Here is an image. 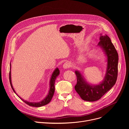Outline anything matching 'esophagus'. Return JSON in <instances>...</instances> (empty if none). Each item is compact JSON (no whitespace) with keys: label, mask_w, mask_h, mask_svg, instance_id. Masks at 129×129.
Instances as JSON below:
<instances>
[{"label":"esophagus","mask_w":129,"mask_h":129,"mask_svg":"<svg viewBox=\"0 0 129 129\" xmlns=\"http://www.w3.org/2000/svg\"><path fill=\"white\" fill-rule=\"evenodd\" d=\"M71 66V64L69 62H65L64 64H63V68L64 69H67V68H68L69 67H70Z\"/></svg>","instance_id":"1"}]
</instances>
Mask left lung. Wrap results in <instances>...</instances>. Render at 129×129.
I'll return each mask as SVG.
<instances>
[{
	"instance_id": "8db88e82",
	"label": "left lung",
	"mask_w": 129,
	"mask_h": 129,
	"mask_svg": "<svg viewBox=\"0 0 129 129\" xmlns=\"http://www.w3.org/2000/svg\"><path fill=\"white\" fill-rule=\"evenodd\" d=\"M98 45L105 51L107 57V68L104 81L97 85H91L85 81L79 71L75 72L77 83L75 90L80 97L84 101L94 102L100 100L115 85L118 74V55L107 35L101 36Z\"/></svg>"
}]
</instances>
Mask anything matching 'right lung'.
Returning <instances> with one entry per match:
<instances>
[{"label":"right lung","mask_w":129,"mask_h":129,"mask_svg":"<svg viewBox=\"0 0 129 129\" xmlns=\"http://www.w3.org/2000/svg\"><path fill=\"white\" fill-rule=\"evenodd\" d=\"M60 73V71L59 70V69L57 68L53 72L51 79H50V89H49V93L47 95V96L42 101L38 102V103H31V102H27L26 101H24L23 99H22L21 98H20L19 96H18L16 93V92L15 91L12 84V82H11V64H10V73H9V79H10V83L11 84V86L13 89V90L14 91V92L17 94V95L19 97L21 100H22L25 103H26L27 105L30 106H33V107H41L44 105H47V104H48L50 101L51 100V99L53 95L54 92V83H55V81H56V78L59 76Z\"/></svg>","instance_id":"1"}]
</instances>
